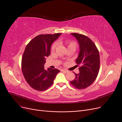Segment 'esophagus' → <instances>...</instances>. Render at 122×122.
<instances>
[{
  "label": "esophagus",
  "instance_id": "34e87169",
  "mask_svg": "<svg viewBox=\"0 0 122 122\" xmlns=\"http://www.w3.org/2000/svg\"><path fill=\"white\" fill-rule=\"evenodd\" d=\"M61 71H62V72H64V73H67L69 72V71H68V70H64V69H62V70H61Z\"/></svg>",
  "mask_w": 122,
  "mask_h": 122
}]
</instances>
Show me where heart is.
I'll use <instances>...</instances> for the list:
<instances>
[{
	"label": "heart",
	"mask_w": 122,
	"mask_h": 122,
	"mask_svg": "<svg viewBox=\"0 0 122 122\" xmlns=\"http://www.w3.org/2000/svg\"><path fill=\"white\" fill-rule=\"evenodd\" d=\"M58 43L59 44H60L65 45V46H67V48H74V49H76V42H75L74 41H66L64 42H63L62 41H59L58 42ZM56 46V44L54 43L52 46V48H51V50H52V51H53L55 49Z\"/></svg>",
	"instance_id": "obj_1"
}]
</instances>
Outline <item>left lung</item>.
I'll use <instances>...</instances> for the list:
<instances>
[{"mask_svg":"<svg viewBox=\"0 0 122 122\" xmlns=\"http://www.w3.org/2000/svg\"><path fill=\"white\" fill-rule=\"evenodd\" d=\"M78 41L80 51L76 62L80 73L76 74L75 79L70 83L76 88L84 89L91 86L98 75L100 68L99 51L93 42L86 36L71 33Z\"/></svg>","mask_w":122,"mask_h":122,"instance_id":"8db88e82","label":"left lung"}]
</instances>
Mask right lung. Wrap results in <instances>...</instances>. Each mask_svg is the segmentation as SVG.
Returning a JSON list of instances; mask_svg holds the SVG:
<instances>
[{"instance_id": "right-lung-1", "label": "right lung", "mask_w": 122, "mask_h": 122, "mask_svg": "<svg viewBox=\"0 0 122 122\" xmlns=\"http://www.w3.org/2000/svg\"><path fill=\"white\" fill-rule=\"evenodd\" d=\"M61 33L40 35L28 44L22 59V70L25 80L34 89L44 91L52 85L60 70H45L46 58L50 54L51 46Z\"/></svg>"}]
</instances>
